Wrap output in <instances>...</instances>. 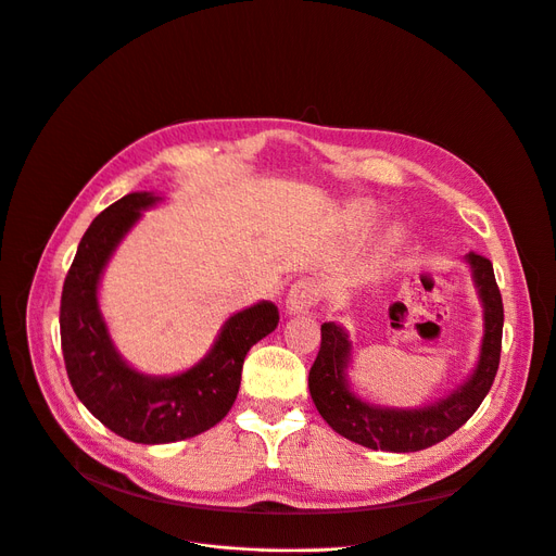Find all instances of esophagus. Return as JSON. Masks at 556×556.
<instances>
[{
    "mask_svg": "<svg viewBox=\"0 0 556 556\" xmlns=\"http://www.w3.org/2000/svg\"><path fill=\"white\" fill-rule=\"evenodd\" d=\"M318 301V285L312 278H301L291 285L287 293V314H305Z\"/></svg>",
    "mask_w": 556,
    "mask_h": 556,
    "instance_id": "esophagus-1",
    "label": "esophagus"
}]
</instances>
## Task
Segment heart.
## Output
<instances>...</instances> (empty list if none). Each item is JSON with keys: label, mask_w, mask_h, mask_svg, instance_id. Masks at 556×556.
I'll list each match as a JSON object with an SVG mask.
<instances>
[{"label": "heart", "mask_w": 556, "mask_h": 556, "mask_svg": "<svg viewBox=\"0 0 556 556\" xmlns=\"http://www.w3.org/2000/svg\"><path fill=\"white\" fill-rule=\"evenodd\" d=\"M350 215H352L354 226L362 228V231H366V228H370L375 224V213L368 204H356Z\"/></svg>", "instance_id": "heart-1"}]
</instances>
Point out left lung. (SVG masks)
I'll return each instance as SVG.
<instances>
[{
    "label": "left lung",
    "instance_id": "left-lung-1",
    "mask_svg": "<svg viewBox=\"0 0 556 556\" xmlns=\"http://www.w3.org/2000/svg\"><path fill=\"white\" fill-rule=\"evenodd\" d=\"M463 260L471 269L482 305L480 354L473 370L460 386L431 404L397 408L356 395L348 377L352 366V341L348 330L334 320L320 325V350L309 370V395L320 417L339 435L375 451L410 453L446 440L478 410L501 364L503 299L494 267L486 257L469 251Z\"/></svg>",
    "mask_w": 556,
    "mask_h": 556
}]
</instances>
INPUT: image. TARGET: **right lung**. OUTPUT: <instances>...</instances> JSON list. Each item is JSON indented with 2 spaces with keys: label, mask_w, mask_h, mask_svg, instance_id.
Returning <instances> with one entry per match:
<instances>
[{
  "label": "right lung",
  "mask_w": 556,
  "mask_h": 556,
  "mask_svg": "<svg viewBox=\"0 0 556 556\" xmlns=\"http://www.w3.org/2000/svg\"><path fill=\"white\" fill-rule=\"evenodd\" d=\"M161 202L154 192H129L85 231L60 301L64 366L85 408L116 435L139 444H168L200 435L231 410L247 352L278 328V307L260 301L228 316L211 350L177 375H146L116 350L98 303L110 257Z\"/></svg>",
  "instance_id": "right-lung-1"
}]
</instances>
